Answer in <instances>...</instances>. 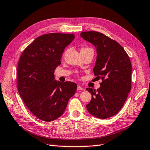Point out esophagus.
Instances as JSON below:
<instances>
[{"label": "esophagus", "mask_w": 150, "mask_h": 150, "mask_svg": "<svg viewBox=\"0 0 150 150\" xmlns=\"http://www.w3.org/2000/svg\"><path fill=\"white\" fill-rule=\"evenodd\" d=\"M77 89H78V91H83V90H84V88H83V86H80V85H78V88H77Z\"/></svg>", "instance_id": "1"}]
</instances>
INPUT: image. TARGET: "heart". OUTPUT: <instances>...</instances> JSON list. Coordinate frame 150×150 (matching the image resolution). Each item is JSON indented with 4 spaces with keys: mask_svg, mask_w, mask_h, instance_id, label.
Here are the masks:
<instances>
[{
    "mask_svg": "<svg viewBox=\"0 0 150 150\" xmlns=\"http://www.w3.org/2000/svg\"><path fill=\"white\" fill-rule=\"evenodd\" d=\"M86 50H92V49H90V48H85V47H84V48L81 49V51H86Z\"/></svg>",
    "mask_w": 150,
    "mask_h": 150,
    "instance_id": "1",
    "label": "heart"
}]
</instances>
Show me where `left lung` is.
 <instances>
[{
    "label": "left lung",
    "mask_w": 150,
    "mask_h": 150,
    "mask_svg": "<svg viewBox=\"0 0 150 150\" xmlns=\"http://www.w3.org/2000/svg\"><path fill=\"white\" fill-rule=\"evenodd\" d=\"M80 35L96 47V62L93 71L95 76L103 80L96 91L86 89L92 95L86 108L93 116L106 119L116 115L128 98L131 86V63L124 48L104 34L87 31Z\"/></svg>",
    "instance_id": "8db88e82"
}]
</instances>
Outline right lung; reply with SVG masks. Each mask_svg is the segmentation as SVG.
<instances>
[{
	"label": "right lung",
	"mask_w": 150,
	"mask_h": 150,
	"mask_svg": "<svg viewBox=\"0 0 150 150\" xmlns=\"http://www.w3.org/2000/svg\"><path fill=\"white\" fill-rule=\"evenodd\" d=\"M73 34L51 33L36 38L22 53L17 66V88L33 114L44 121H52L64 112L77 84L55 80L54 71L61 64Z\"/></svg>",
	"instance_id": "1"
}]
</instances>
